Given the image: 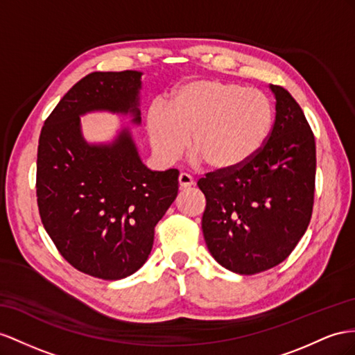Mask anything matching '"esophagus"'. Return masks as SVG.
I'll return each instance as SVG.
<instances>
[{"instance_id":"34e87169","label":"esophagus","mask_w":355,"mask_h":355,"mask_svg":"<svg viewBox=\"0 0 355 355\" xmlns=\"http://www.w3.org/2000/svg\"><path fill=\"white\" fill-rule=\"evenodd\" d=\"M178 183H180V187H181V189H187V187H190V186H193L195 180H193L192 175L186 174V172H181V174L178 175Z\"/></svg>"}]
</instances>
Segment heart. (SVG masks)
<instances>
[{"label": "heart", "instance_id": "obj_1", "mask_svg": "<svg viewBox=\"0 0 355 355\" xmlns=\"http://www.w3.org/2000/svg\"><path fill=\"white\" fill-rule=\"evenodd\" d=\"M275 109L267 94L240 84L196 79L172 91L168 105L154 102L145 127L156 157L174 163L189 144L213 171L248 163L267 141Z\"/></svg>", "mask_w": 355, "mask_h": 355}]
</instances>
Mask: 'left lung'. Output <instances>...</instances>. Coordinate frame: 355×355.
Returning a JSON list of instances; mask_svg holds the SVG:
<instances>
[{
  "label": "left lung",
  "instance_id": "left-lung-1",
  "mask_svg": "<svg viewBox=\"0 0 355 355\" xmlns=\"http://www.w3.org/2000/svg\"><path fill=\"white\" fill-rule=\"evenodd\" d=\"M270 88L276 120L264 147L243 166L198 181L207 199V248L222 267L244 276L285 261L304 235L313 208L316 148L311 125L285 88Z\"/></svg>",
  "mask_w": 355,
  "mask_h": 355
}]
</instances>
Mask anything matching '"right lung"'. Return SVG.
Returning <instances> with one entry per match:
<instances>
[{"label":"right lung","instance_id":"1","mask_svg":"<svg viewBox=\"0 0 355 355\" xmlns=\"http://www.w3.org/2000/svg\"><path fill=\"white\" fill-rule=\"evenodd\" d=\"M141 71H94L51 112L37 150V204L44 230L69 264L118 280L148 259L154 226L174 202L178 171L144 165L129 129L88 144L80 118L107 111L141 123Z\"/></svg>","mask_w":355,"mask_h":355}]
</instances>
